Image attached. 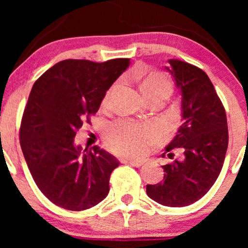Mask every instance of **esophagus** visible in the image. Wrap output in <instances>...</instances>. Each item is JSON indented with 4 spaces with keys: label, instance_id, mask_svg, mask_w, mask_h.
<instances>
[{
    "label": "esophagus",
    "instance_id": "1",
    "mask_svg": "<svg viewBox=\"0 0 248 248\" xmlns=\"http://www.w3.org/2000/svg\"><path fill=\"white\" fill-rule=\"evenodd\" d=\"M122 162H123V164L134 166V167H141V166L144 164V162L141 161V160H132V159H123Z\"/></svg>",
    "mask_w": 248,
    "mask_h": 248
}]
</instances>
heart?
<instances>
[{"mask_svg":"<svg viewBox=\"0 0 248 248\" xmlns=\"http://www.w3.org/2000/svg\"><path fill=\"white\" fill-rule=\"evenodd\" d=\"M141 89L148 98L165 94L169 97L172 93L170 79L160 72H151L144 78ZM110 91L104 98V104L109 101ZM158 127L152 124L122 118L110 124L105 131V140L108 147L116 154L126 157H140L149 150L151 144L157 140Z\"/></svg>","mask_w":248,"mask_h":248,"instance_id":"b5f03b06","label":"heart"}]
</instances>
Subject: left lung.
<instances>
[{
    "instance_id": "left-lung-1",
    "label": "left lung",
    "mask_w": 248,
    "mask_h": 248,
    "mask_svg": "<svg viewBox=\"0 0 248 248\" xmlns=\"http://www.w3.org/2000/svg\"><path fill=\"white\" fill-rule=\"evenodd\" d=\"M168 63L166 70L181 90L183 124L165 154L181 148L184 158L162 166L164 179L147 185V194L159 204L181 208L198 201L215 184L228 148V126L225 108L204 71L179 60Z\"/></svg>"
}]
</instances>
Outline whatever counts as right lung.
Here are the masks:
<instances>
[{
  "instance_id": "obj_1",
  "label": "right lung",
  "mask_w": 248,
  "mask_h": 248,
  "mask_svg": "<svg viewBox=\"0 0 248 248\" xmlns=\"http://www.w3.org/2000/svg\"><path fill=\"white\" fill-rule=\"evenodd\" d=\"M128 65L130 59L64 60L33 83L20 144L36 185L54 204L82 211L108 195L110 174L120 162L98 145L82 150L74 138Z\"/></svg>"
}]
</instances>
